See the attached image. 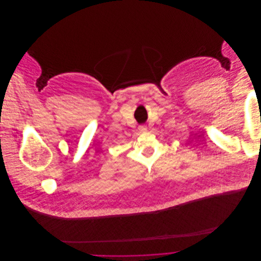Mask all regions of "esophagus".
<instances>
[{"label": "esophagus", "instance_id": "esophagus-1", "mask_svg": "<svg viewBox=\"0 0 261 261\" xmlns=\"http://www.w3.org/2000/svg\"><path fill=\"white\" fill-rule=\"evenodd\" d=\"M139 130H140L141 133H145V132L147 130V126H146V125H140V126H139Z\"/></svg>", "mask_w": 261, "mask_h": 261}]
</instances>
